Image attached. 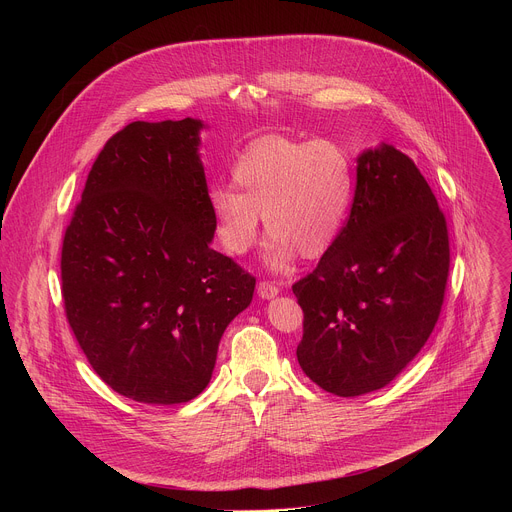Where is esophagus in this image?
I'll return each instance as SVG.
<instances>
[{
	"label": "esophagus",
	"instance_id": "obj_1",
	"mask_svg": "<svg viewBox=\"0 0 512 512\" xmlns=\"http://www.w3.org/2000/svg\"><path fill=\"white\" fill-rule=\"evenodd\" d=\"M257 294L263 298V300H273L279 296V287L271 281H259L257 285Z\"/></svg>",
	"mask_w": 512,
	"mask_h": 512
}]
</instances>
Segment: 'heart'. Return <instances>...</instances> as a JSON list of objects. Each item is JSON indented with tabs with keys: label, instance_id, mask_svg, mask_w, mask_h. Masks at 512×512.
I'll return each instance as SVG.
<instances>
[{
	"label": "heart",
	"instance_id": "heart-1",
	"mask_svg": "<svg viewBox=\"0 0 512 512\" xmlns=\"http://www.w3.org/2000/svg\"><path fill=\"white\" fill-rule=\"evenodd\" d=\"M233 184L208 192L214 233L223 249L243 257L271 237L265 265L283 273L298 253L322 257L340 237L354 200V166L342 145L269 135L253 141L233 166Z\"/></svg>",
	"mask_w": 512,
	"mask_h": 512
}]
</instances>
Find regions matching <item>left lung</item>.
Returning a JSON list of instances; mask_svg holds the SVG:
<instances>
[{
	"label": "left lung",
	"mask_w": 512,
	"mask_h": 512,
	"mask_svg": "<svg viewBox=\"0 0 512 512\" xmlns=\"http://www.w3.org/2000/svg\"><path fill=\"white\" fill-rule=\"evenodd\" d=\"M448 271L446 216L413 160L389 143L364 150L340 237L291 287L302 371L338 397L389 385L433 332Z\"/></svg>",
	"instance_id": "1"
}]
</instances>
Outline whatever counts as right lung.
Returning a JSON list of instances; mask_svg holds the SVG:
<instances>
[{
  "instance_id": "right-lung-1",
  "label": "right lung",
  "mask_w": 512,
  "mask_h": 512,
  "mask_svg": "<svg viewBox=\"0 0 512 512\" xmlns=\"http://www.w3.org/2000/svg\"><path fill=\"white\" fill-rule=\"evenodd\" d=\"M200 119L133 121L95 160L62 241L68 324L119 395L176 405L210 383L255 277L216 253Z\"/></svg>"
}]
</instances>
